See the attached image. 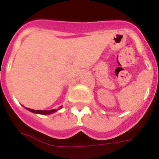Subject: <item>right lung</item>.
Instances as JSON below:
<instances>
[{
    "label": "right lung",
    "instance_id": "1",
    "mask_svg": "<svg viewBox=\"0 0 159 159\" xmlns=\"http://www.w3.org/2000/svg\"><path fill=\"white\" fill-rule=\"evenodd\" d=\"M27 110L30 111L31 112H33V113H37V114H41V115H49V114L52 113V112L56 111V110H50V111H41V110H32V109H30V108H26Z\"/></svg>",
    "mask_w": 159,
    "mask_h": 159
}]
</instances>
